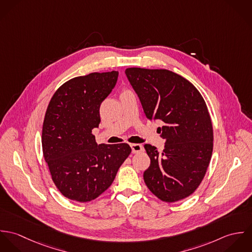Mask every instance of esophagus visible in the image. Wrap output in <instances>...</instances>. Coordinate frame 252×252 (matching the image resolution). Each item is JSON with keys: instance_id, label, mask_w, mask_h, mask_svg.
<instances>
[{"instance_id": "34e87169", "label": "esophagus", "mask_w": 252, "mask_h": 252, "mask_svg": "<svg viewBox=\"0 0 252 252\" xmlns=\"http://www.w3.org/2000/svg\"><path fill=\"white\" fill-rule=\"evenodd\" d=\"M131 148H132L133 153H139V152L144 151V146L142 144H131Z\"/></svg>"}]
</instances>
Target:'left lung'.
I'll return each mask as SVG.
<instances>
[{
  "label": "left lung",
  "mask_w": 252,
  "mask_h": 252,
  "mask_svg": "<svg viewBox=\"0 0 252 252\" xmlns=\"http://www.w3.org/2000/svg\"><path fill=\"white\" fill-rule=\"evenodd\" d=\"M125 73L146 117L163 122L158 128L166 140L162 153L144 144L150 158L144 182L164 202L182 200L198 188L213 154L214 131L206 102L190 81L169 70L128 68Z\"/></svg>",
  "instance_id": "obj_1"
}]
</instances>
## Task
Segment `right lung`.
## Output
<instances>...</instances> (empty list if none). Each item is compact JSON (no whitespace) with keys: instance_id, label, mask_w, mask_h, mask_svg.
<instances>
[{"instance_id":"1","label":"right lung","mask_w":252,"mask_h":252,"mask_svg":"<svg viewBox=\"0 0 252 252\" xmlns=\"http://www.w3.org/2000/svg\"><path fill=\"white\" fill-rule=\"evenodd\" d=\"M118 72L73 77L52 96L45 112L41 144L58 190L68 199L90 202L111 185L131 153L127 144H97L100 106L116 84Z\"/></svg>"}]
</instances>
